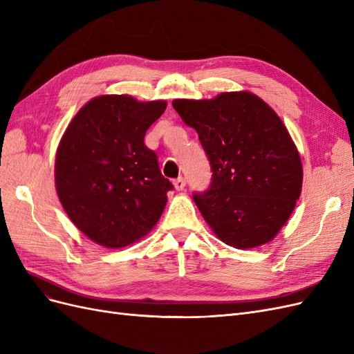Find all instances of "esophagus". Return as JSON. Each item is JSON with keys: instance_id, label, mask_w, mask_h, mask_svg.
Instances as JSON below:
<instances>
[{"instance_id": "obj_1", "label": "esophagus", "mask_w": 354, "mask_h": 354, "mask_svg": "<svg viewBox=\"0 0 354 354\" xmlns=\"http://www.w3.org/2000/svg\"><path fill=\"white\" fill-rule=\"evenodd\" d=\"M185 186H186V180H185V177H177L176 180H174V187L177 189V190H183L185 189Z\"/></svg>"}]
</instances>
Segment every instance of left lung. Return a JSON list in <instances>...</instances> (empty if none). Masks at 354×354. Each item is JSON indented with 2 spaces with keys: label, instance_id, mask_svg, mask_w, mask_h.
<instances>
[{
  "label": "left lung",
  "instance_id": "1",
  "mask_svg": "<svg viewBox=\"0 0 354 354\" xmlns=\"http://www.w3.org/2000/svg\"><path fill=\"white\" fill-rule=\"evenodd\" d=\"M173 108L196 130L211 165L208 189L194 192L203 218L238 250L272 241L303 183L301 160L281 118L248 91L174 100Z\"/></svg>",
  "mask_w": 354,
  "mask_h": 354
}]
</instances>
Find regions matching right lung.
<instances>
[{
  "mask_svg": "<svg viewBox=\"0 0 354 354\" xmlns=\"http://www.w3.org/2000/svg\"><path fill=\"white\" fill-rule=\"evenodd\" d=\"M165 102L100 95L75 115L56 156V189L63 208L84 234L122 248L151 230L174 186L145 145L147 128Z\"/></svg>",
  "mask_w": 354,
  "mask_h": 354,
  "instance_id": "add662e5",
  "label": "right lung"
}]
</instances>
